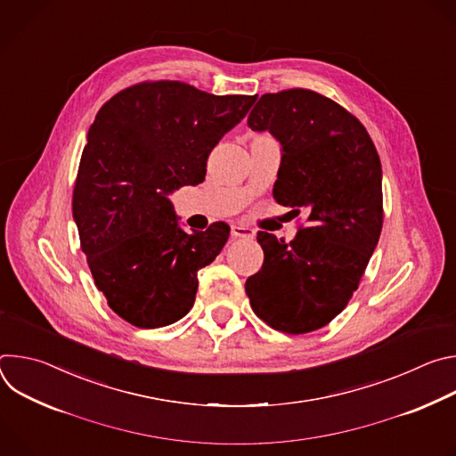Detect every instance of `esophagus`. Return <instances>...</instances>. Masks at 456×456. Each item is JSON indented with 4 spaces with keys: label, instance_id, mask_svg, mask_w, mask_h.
I'll use <instances>...</instances> for the list:
<instances>
[{
    "label": "esophagus",
    "instance_id": "34e87169",
    "mask_svg": "<svg viewBox=\"0 0 456 456\" xmlns=\"http://www.w3.org/2000/svg\"><path fill=\"white\" fill-rule=\"evenodd\" d=\"M231 236L248 240V238H254V231L248 229V227H243V225H232L231 227Z\"/></svg>",
    "mask_w": 456,
    "mask_h": 456
}]
</instances>
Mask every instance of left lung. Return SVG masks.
<instances>
[{
    "label": "left lung",
    "instance_id": "obj_1",
    "mask_svg": "<svg viewBox=\"0 0 456 456\" xmlns=\"http://www.w3.org/2000/svg\"><path fill=\"white\" fill-rule=\"evenodd\" d=\"M247 124L269 132L283 155L273 197L306 211L289 243L257 232L264 265L245 281L254 314L285 334H306L345 310L382 229V169L361 120L305 88L265 94Z\"/></svg>",
    "mask_w": 456,
    "mask_h": 456
}]
</instances>
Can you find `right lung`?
<instances>
[{
	"label": "right lung",
	"instance_id": "obj_1",
	"mask_svg": "<svg viewBox=\"0 0 456 456\" xmlns=\"http://www.w3.org/2000/svg\"><path fill=\"white\" fill-rule=\"evenodd\" d=\"M256 99L144 81L95 115L72 211L95 287L134 327H167L192 308L199 271L220 254L231 227L182 231L167 194L204 182L209 153Z\"/></svg>",
	"mask_w": 456,
	"mask_h": 456
}]
</instances>
